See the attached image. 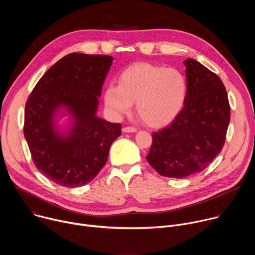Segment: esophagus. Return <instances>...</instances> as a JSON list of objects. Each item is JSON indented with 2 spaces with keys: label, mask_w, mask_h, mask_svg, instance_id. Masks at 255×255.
<instances>
[{
  "label": "esophagus",
  "mask_w": 255,
  "mask_h": 255,
  "mask_svg": "<svg viewBox=\"0 0 255 255\" xmlns=\"http://www.w3.org/2000/svg\"><path fill=\"white\" fill-rule=\"evenodd\" d=\"M136 131H137V129L134 128V127H125V128H123V132H125V133H134Z\"/></svg>",
  "instance_id": "obj_1"
}]
</instances>
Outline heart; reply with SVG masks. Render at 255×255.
I'll list each match as a JSON object with an SVG mask.
<instances>
[{
  "label": "heart",
  "instance_id": "1",
  "mask_svg": "<svg viewBox=\"0 0 255 255\" xmlns=\"http://www.w3.org/2000/svg\"><path fill=\"white\" fill-rule=\"evenodd\" d=\"M187 94L188 83L179 70L141 62L121 72L118 87L106 88L104 102L116 116L128 113L135 103L137 115L144 123L162 127L179 114Z\"/></svg>",
  "mask_w": 255,
  "mask_h": 255
}]
</instances>
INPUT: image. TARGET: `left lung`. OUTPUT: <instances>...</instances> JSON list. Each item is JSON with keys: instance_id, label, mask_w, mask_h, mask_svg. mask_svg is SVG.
<instances>
[{"instance_id": "left-lung-1", "label": "left lung", "mask_w": 255, "mask_h": 255, "mask_svg": "<svg viewBox=\"0 0 255 255\" xmlns=\"http://www.w3.org/2000/svg\"><path fill=\"white\" fill-rule=\"evenodd\" d=\"M185 107L165 128L152 133L148 163L166 177L184 178L204 170L224 146L230 122L226 89L214 72L188 58Z\"/></svg>"}]
</instances>
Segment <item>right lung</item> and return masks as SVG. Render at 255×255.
<instances>
[{
	"label": "right lung",
	"instance_id": "add662e5",
	"mask_svg": "<svg viewBox=\"0 0 255 255\" xmlns=\"http://www.w3.org/2000/svg\"><path fill=\"white\" fill-rule=\"evenodd\" d=\"M113 60L109 55L70 53L46 71L27 100L24 136L32 160L56 185L89 184L121 135L119 123L97 115ZM63 117L68 118L59 125Z\"/></svg>",
	"mask_w": 255,
	"mask_h": 255
}]
</instances>
